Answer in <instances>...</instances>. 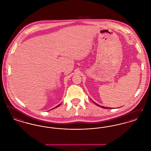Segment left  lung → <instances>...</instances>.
I'll return each mask as SVG.
<instances>
[{
	"label": "left lung",
	"mask_w": 151,
	"mask_h": 151,
	"mask_svg": "<svg viewBox=\"0 0 151 151\" xmlns=\"http://www.w3.org/2000/svg\"><path fill=\"white\" fill-rule=\"evenodd\" d=\"M92 101H93L92 100ZM94 103L96 104V105H97V106H99V107H100V108H104V109H111V108H107V107H105V106H100V105H98L97 104H96V102H93Z\"/></svg>",
	"instance_id": "obj_1"
}]
</instances>
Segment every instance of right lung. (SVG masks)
Masks as SVG:
<instances>
[{
	"label": "right lung",
	"instance_id": "1",
	"mask_svg": "<svg viewBox=\"0 0 151 151\" xmlns=\"http://www.w3.org/2000/svg\"><path fill=\"white\" fill-rule=\"evenodd\" d=\"M60 105V104H59V105H58V106H55V108H53V109H55V108H57L58 106H59V105Z\"/></svg>",
	"mask_w": 151,
	"mask_h": 151
}]
</instances>
